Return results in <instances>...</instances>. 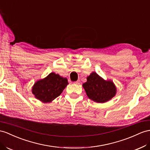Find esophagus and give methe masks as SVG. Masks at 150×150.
<instances>
[{
    "instance_id": "obj_1",
    "label": "esophagus",
    "mask_w": 150,
    "mask_h": 150,
    "mask_svg": "<svg viewBox=\"0 0 150 150\" xmlns=\"http://www.w3.org/2000/svg\"><path fill=\"white\" fill-rule=\"evenodd\" d=\"M74 83H76V84H80V80H76V82H75Z\"/></svg>"
}]
</instances>
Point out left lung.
<instances>
[{
    "mask_svg": "<svg viewBox=\"0 0 150 150\" xmlns=\"http://www.w3.org/2000/svg\"><path fill=\"white\" fill-rule=\"evenodd\" d=\"M83 84L87 96L96 103H105L110 100L116 94V87L113 82L103 80L96 73L93 72L87 76Z\"/></svg>",
    "mask_w": 150,
    "mask_h": 150,
    "instance_id": "left-lung-1",
    "label": "left lung"
}]
</instances>
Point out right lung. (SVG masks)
I'll return each instance as SVG.
<instances>
[{
	"label": "right lung",
	"mask_w": 150,
	"mask_h": 150,
	"mask_svg": "<svg viewBox=\"0 0 150 150\" xmlns=\"http://www.w3.org/2000/svg\"><path fill=\"white\" fill-rule=\"evenodd\" d=\"M68 84L66 78L51 73L46 78L38 80L34 84L32 93L42 102H51L59 96Z\"/></svg>",
	"instance_id": "add662e5"
}]
</instances>
